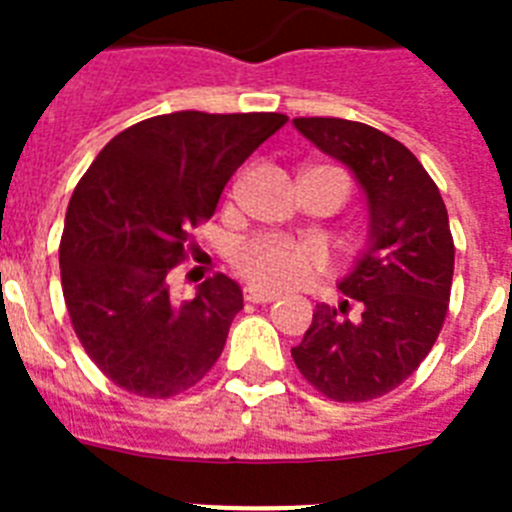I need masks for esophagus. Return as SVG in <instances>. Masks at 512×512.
Segmentation results:
<instances>
[{"instance_id":"obj_1","label":"esophagus","mask_w":512,"mask_h":512,"mask_svg":"<svg viewBox=\"0 0 512 512\" xmlns=\"http://www.w3.org/2000/svg\"><path fill=\"white\" fill-rule=\"evenodd\" d=\"M243 298H246L248 303H274L280 295L269 293V290H261V287L256 285H248L246 290H243Z\"/></svg>"}]
</instances>
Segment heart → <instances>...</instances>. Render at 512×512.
<instances>
[{
	"mask_svg": "<svg viewBox=\"0 0 512 512\" xmlns=\"http://www.w3.org/2000/svg\"><path fill=\"white\" fill-rule=\"evenodd\" d=\"M235 266L243 280L264 290H287L308 282L327 266V251L308 240L277 238L264 235L238 248Z\"/></svg>",
	"mask_w": 512,
	"mask_h": 512,
	"instance_id": "b5f03b06",
	"label": "heart"
}]
</instances>
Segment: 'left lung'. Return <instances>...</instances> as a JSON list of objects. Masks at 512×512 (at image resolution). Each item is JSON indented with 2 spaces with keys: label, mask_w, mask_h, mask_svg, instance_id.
Returning a JSON list of instances; mask_svg holds the SVG:
<instances>
[{
  "label": "left lung",
  "mask_w": 512,
  "mask_h": 512,
  "mask_svg": "<svg viewBox=\"0 0 512 512\" xmlns=\"http://www.w3.org/2000/svg\"><path fill=\"white\" fill-rule=\"evenodd\" d=\"M316 149L342 162L366 193L369 246L340 280L359 306H316L293 361L308 384L337 403L395 390L429 356L445 324L455 246L439 188L403 143L363 122L295 117Z\"/></svg>",
  "instance_id": "obj_1"
}]
</instances>
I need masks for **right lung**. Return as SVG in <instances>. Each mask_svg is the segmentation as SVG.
Returning a JSON list of instances; mask_svg holds the SVG:
<instances>
[{"mask_svg": "<svg viewBox=\"0 0 512 512\" xmlns=\"http://www.w3.org/2000/svg\"><path fill=\"white\" fill-rule=\"evenodd\" d=\"M285 114L172 112L135 122L80 177L59 243L67 314L88 358L117 387L175 398L211 371L243 290L225 274L175 301L170 272L190 230Z\"/></svg>", "mask_w": 512, "mask_h": 512, "instance_id": "1", "label": "right lung"}]
</instances>
